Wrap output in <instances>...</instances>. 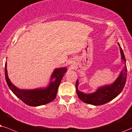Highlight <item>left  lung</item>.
Masks as SVG:
<instances>
[{
	"mask_svg": "<svg viewBox=\"0 0 132 132\" xmlns=\"http://www.w3.org/2000/svg\"><path fill=\"white\" fill-rule=\"evenodd\" d=\"M118 44L119 50H120L121 60L124 64L123 69L121 71L118 77L113 83L109 84V85H106L104 86L100 87L98 88V89H96V92L91 93V94H85V93L78 90V80L77 79L76 84H75L76 92L79 98L84 103L94 105V106H100V105L104 104L117 97L123 90L126 80H127V70L123 51L121 48L119 43Z\"/></svg>",
	"mask_w": 132,
	"mask_h": 132,
	"instance_id": "1",
	"label": "left lung"
}]
</instances>
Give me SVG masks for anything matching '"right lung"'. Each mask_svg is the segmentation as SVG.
<instances>
[{"mask_svg": "<svg viewBox=\"0 0 132 132\" xmlns=\"http://www.w3.org/2000/svg\"><path fill=\"white\" fill-rule=\"evenodd\" d=\"M66 71L67 69L66 68H56L52 73L48 86L45 88L25 90L17 88L11 82L7 73L6 62L5 68V79L8 87L17 98L30 106H42L53 101L57 96L58 88ZM54 78L55 80L52 81V79Z\"/></svg>", "mask_w": 132, "mask_h": 132, "instance_id": "add662e5", "label": "right lung"}]
</instances>
